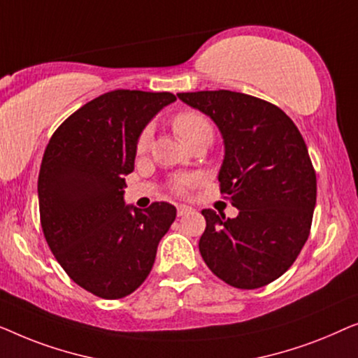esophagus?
<instances>
[{
  "label": "esophagus",
  "mask_w": 358,
  "mask_h": 358,
  "mask_svg": "<svg viewBox=\"0 0 358 358\" xmlns=\"http://www.w3.org/2000/svg\"><path fill=\"white\" fill-rule=\"evenodd\" d=\"M189 213H191V208H189V206L180 204L178 208H177V214H178V217H181V215H186V214H189Z\"/></svg>",
  "instance_id": "1"
}]
</instances>
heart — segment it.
I'll use <instances>...</instances> for the list:
<instances>
[{
  "label": "heart",
  "mask_w": 358,
  "mask_h": 358,
  "mask_svg": "<svg viewBox=\"0 0 358 358\" xmlns=\"http://www.w3.org/2000/svg\"><path fill=\"white\" fill-rule=\"evenodd\" d=\"M173 129L178 138L186 144H191L194 139L201 138V136H206V134L213 136V124H210L208 117L203 113L196 112V110L180 112L177 117L173 118ZM149 138H150L149 129H144L139 136L138 144H136V148H138L139 152H143V150L148 148ZM196 183H198V177H196V175H191V173L178 175V177H175L172 181V189L177 194H186L188 193V189L193 188Z\"/></svg>",
  "instance_id": "heart-1"
}]
</instances>
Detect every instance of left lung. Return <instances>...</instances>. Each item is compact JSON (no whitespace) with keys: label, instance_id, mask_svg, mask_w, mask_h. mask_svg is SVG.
<instances>
[{"label":"left lung","instance_id":"obj_1","mask_svg":"<svg viewBox=\"0 0 358 358\" xmlns=\"http://www.w3.org/2000/svg\"><path fill=\"white\" fill-rule=\"evenodd\" d=\"M217 124L225 155L220 193L235 219L203 209L199 251L208 268L236 289H259L294 264L308 240L316 173L295 123L275 105L231 90L177 94Z\"/></svg>","mask_w":358,"mask_h":358}]
</instances>
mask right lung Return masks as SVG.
Instances as JSON below:
<instances>
[{
    "label": "right lung",
    "instance_id": "add662e5",
    "mask_svg": "<svg viewBox=\"0 0 358 358\" xmlns=\"http://www.w3.org/2000/svg\"><path fill=\"white\" fill-rule=\"evenodd\" d=\"M170 92L118 89L90 100L55 131L38 173L45 240L78 285L100 299H123L152 269L159 241L177 217L169 203L124 206V175L136 144Z\"/></svg>",
    "mask_w": 358,
    "mask_h": 358
}]
</instances>
